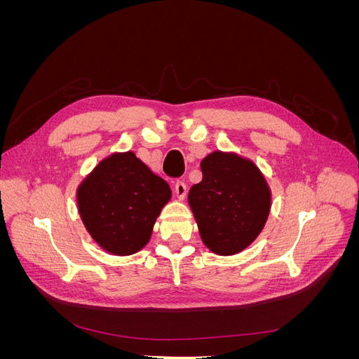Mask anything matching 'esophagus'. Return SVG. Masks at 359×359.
Segmentation results:
<instances>
[{"label": "esophagus", "instance_id": "esophagus-1", "mask_svg": "<svg viewBox=\"0 0 359 359\" xmlns=\"http://www.w3.org/2000/svg\"><path fill=\"white\" fill-rule=\"evenodd\" d=\"M175 193H177L178 199H181V201L186 198V194H187V186H186V184H184L182 181H178L175 184Z\"/></svg>", "mask_w": 359, "mask_h": 359}]
</instances>
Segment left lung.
I'll return each mask as SVG.
<instances>
[{
	"label": "left lung",
	"mask_w": 359,
	"mask_h": 359,
	"mask_svg": "<svg viewBox=\"0 0 359 359\" xmlns=\"http://www.w3.org/2000/svg\"><path fill=\"white\" fill-rule=\"evenodd\" d=\"M202 181L189 191V205L203 244L212 253L243 252L262 232L271 190L252 160L214 151L201 161Z\"/></svg>",
	"instance_id": "1"
}]
</instances>
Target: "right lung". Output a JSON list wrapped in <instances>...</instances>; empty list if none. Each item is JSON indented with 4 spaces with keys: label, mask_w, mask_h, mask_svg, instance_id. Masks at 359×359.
<instances>
[{
    "label": "right lung",
    "mask_w": 359,
    "mask_h": 359,
    "mask_svg": "<svg viewBox=\"0 0 359 359\" xmlns=\"http://www.w3.org/2000/svg\"><path fill=\"white\" fill-rule=\"evenodd\" d=\"M172 196L169 184L133 151L103 158L76 190L85 229L104 252L130 256L142 250Z\"/></svg>",
    "instance_id": "add662e5"
}]
</instances>
